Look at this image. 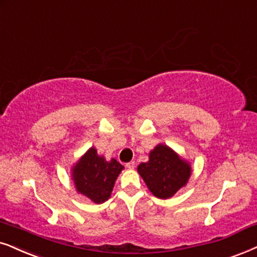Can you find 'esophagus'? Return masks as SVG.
Instances as JSON below:
<instances>
[{
	"instance_id": "1",
	"label": "esophagus",
	"mask_w": 257,
	"mask_h": 257,
	"mask_svg": "<svg viewBox=\"0 0 257 257\" xmlns=\"http://www.w3.org/2000/svg\"><path fill=\"white\" fill-rule=\"evenodd\" d=\"M125 167L128 168V170H133V168L135 167V162H134V161L128 162V164H125Z\"/></svg>"
}]
</instances>
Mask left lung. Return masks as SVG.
<instances>
[{
	"instance_id": "1",
	"label": "left lung",
	"mask_w": 257,
	"mask_h": 257,
	"mask_svg": "<svg viewBox=\"0 0 257 257\" xmlns=\"http://www.w3.org/2000/svg\"><path fill=\"white\" fill-rule=\"evenodd\" d=\"M138 172L155 197L167 199L187 184L192 168L173 149L158 145L149 153V160L139 165Z\"/></svg>"
}]
</instances>
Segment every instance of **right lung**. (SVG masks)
Here are the masks:
<instances>
[{
  "label": "right lung",
  "mask_w": 257,
  "mask_h": 257,
  "mask_svg": "<svg viewBox=\"0 0 257 257\" xmlns=\"http://www.w3.org/2000/svg\"><path fill=\"white\" fill-rule=\"evenodd\" d=\"M123 168L117 160L106 161L91 147L72 167L77 192L96 204L104 203L111 196L113 185Z\"/></svg>",
  "instance_id": "obj_1"
}]
</instances>
